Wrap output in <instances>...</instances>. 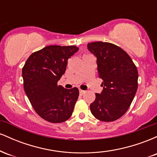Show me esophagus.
Returning a JSON list of instances; mask_svg holds the SVG:
<instances>
[{"instance_id":"esophagus-1","label":"esophagus","mask_w":157,"mask_h":157,"mask_svg":"<svg viewBox=\"0 0 157 157\" xmlns=\"http://www.w3.org/2000/svg\"><path fill=\"white\" fill-rule=\"evenodd\" d=\"M86 93V91H83V90H81V89H80V94L81 95H82V94H84Z\"/></svg>"}]
</instances>
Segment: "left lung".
Listing matches in <instances>:
<instances>
[{"label":"left lung","instance_id":"8db88e82","mask_svg":"<svg viewBox=\"0 0 157 157\" xmlns=\"http://www.w3.org/2000/svg\"><path fill=\"white\" fill-rule=\"evenodd\" d=\"M88 48L97 57L98 76L103 86L101 94H95L91 112L100 121H115L125 114L134 100L138 87L137 68L127 52L111 43H90Z\"/></svg>","mask_w":157,"mask_h":157}]
</instances>
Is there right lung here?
<instances>
[{
  "label": "right lung",
  "mask_w": 157,
  "mask_h": 157,
  "mask_svg": "<svg viewBox=\"0 0 157 157\" xmlns=\"http://www.w3.org/2000/svg\"><path fill=\"white\" fill-rule=\"evenodd\" d=\"M77 51L76 46H48L32 53L23 66V89L35 112L46 121L60 123L72 114L79 90L64 89L57 82Z\"/></svg>",
  "instance_id": "obj_1"
}]
</instances>
